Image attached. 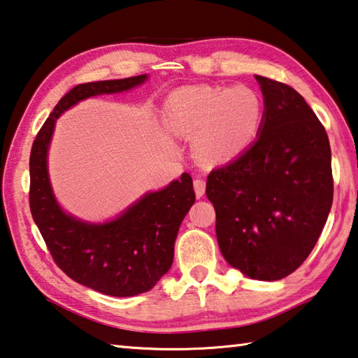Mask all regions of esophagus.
I'll list each match as a JSON object with an SVG mask.
<instances>
[{"mask_svg": "<svg viewBox=\"0 0 358 358\" xmlns=\"http://www.w3.org/2000/svg\"><path fill=\"white\" fill-rule=\"evenodd\" d=\"M205 187H206V183H205L203 178H196V180H194V191H196V196L197 197L203 196Z\"/></svg>", "mask_w": 358, "mask_h": 358, "instance_id": "1", "label": "esophagus"}]
</instances>
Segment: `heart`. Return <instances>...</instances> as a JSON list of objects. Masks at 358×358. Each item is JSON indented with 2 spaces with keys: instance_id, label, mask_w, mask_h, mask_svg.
Instances as JSON below:
<instances>
[{
  "instance_id": "heart-1",
  "label": "heart",
  "mask_w": 358,
  "mask_h": 358,
  "mask_svg": "<svg viewBox=\"0 0 358 358\" xmlns=\"http://www.w3.org/2000/svg\"><path fill=\"white\" fill-rule=\"evenodd\" d=\"M173 131L196 136V150L206 162H225L252 145L262 129L264 105L255 89L189 86L175 90L166 103Z\"/></svg>"
}]
</instances>
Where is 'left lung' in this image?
Masks as SVG:
<instances>
[{"label": "left lung", "mask_w": 358, "mask_h": 358, "mask_svg": "<svg viewBox=\"0 0 358 358\" xmlns=\"http://www.w3.org/2000/svg\"><path fill=\"white\" fill-rule=\"evenodd\" d=\"M264 96L258 138L213 169L206 197L216 210L224 258L255 280H280L316 245L334 200L326 129L288 84L255 76Z\"/></svg>", "instance_id": "obj_1"}]
</instances>
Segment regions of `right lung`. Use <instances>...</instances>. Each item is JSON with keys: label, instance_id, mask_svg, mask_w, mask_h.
<instances>
[{"label": "right lung", "instance_id": "obj_1", "mask_svg": "<svg viewBox=\"0 0 358 358\" xmlns=\"http://www.w3.org/2000/svg\"><path fill=\"white\" fill-rule=\"evenodd\" d=\"M147 75L78 84L55 106L32 142L29 208L55 263L84 287L129 297L152 289L171 269L181 220L196 201L192 178L183 173L164 189L148 192L119 217L87 224L61 210L51 191L47 155L56 119L87 96L123 92Z\"/></svg>", "mask_w": 358, "mask_h": 358}]
</instances>
